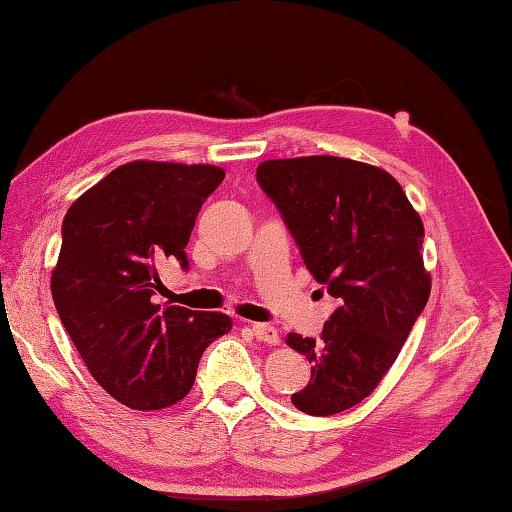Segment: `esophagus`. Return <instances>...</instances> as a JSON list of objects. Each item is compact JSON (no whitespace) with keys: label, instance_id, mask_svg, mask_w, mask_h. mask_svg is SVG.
<instances>
[{"label":"esophagus","instance_id":"esophagus-1","mask_svg":"<svg viewBox=\"0 0 512 512\" xmlns=\"http://www.w3.org/2000/svg\"><path fill=\"white\" fill-rule=\"evenodd\" d=\"M250 332H253V336L257 341L262 343H268V345H277V329L271 327V325H264V323H253L250 325Z\"/></svg>","mask_w":512,"mask_h":512}]
</instances>
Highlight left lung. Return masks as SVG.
<instances>
[{"mask_svg":"<svg viewBox=\"0 0 512 512\" xmlns=\"http://www.w3.org/2000/svg\"><path fill=\"white\" fill-rule=\"evenodd\" d=\"M257 183L280 210L309 273L339 307L320 339L289 334L311 363L296 409L334 415L375 391L429 300L424 225L400 183L370 164L311 155L266 160Z\"/></svg>","mask_w":512,"mask_h":512,"instance_id":"obj_1","label":"left lung"}]
</instances>
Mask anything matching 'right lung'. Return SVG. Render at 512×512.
<instances>
[{
    "label": "right lung",
    "mask_w": 512,
    "mask_h": 512,
    "mask_svg": "<svg viewBox=\"0 0 512 512\" xmlns=\"http://www.w3.org/2000/svg\"><path fill=\"white\" fill-rule=\"evenodd\" d=\"M223 178L212 164L128 162L65 214L56 311L97 384L131 409L183 400L207 345L232 327L219 311L153 302L162 264L189 268L196 216Z\"/></svg>",
    "instance_id": "right-lung-1"
}]
</instances>
